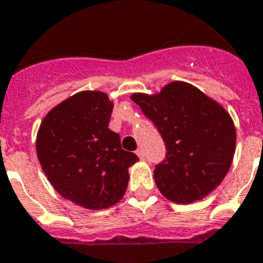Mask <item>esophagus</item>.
Wrapping results in <instances>:
<instances>
[{
	"label": "esophagus",
	"mask_w": 263,
	"mask_h": 263,
	"mask_svg": "<svg viewBox=\"0 0 263 263\" xmlns=\"http://www.w3.org/2000/svg\"><path fill=\"white\" fill-rule=\"evenodd\" d=\"M136 155H138L140 159H144V153H143L142 148H138V150H136Z\"/></svg>",
	"instance_id": "1"
}]
</instances>
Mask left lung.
<instances>
[{"label": "left lung", "instance_id": "8db88e82", "mask_svg": "<svg viewBox=\"0 0 263 263\" xmlns=\"http://www.w3.org/2000/svg\"><path fill=\"white\" fill-rule=\"evenodd\" d=\"M131 100L165 142L166 157L154 170L159 192L173 202L191 204L216 189L235 154V125L227 110L180 81L158 95L135 93Z\"/></svg>", "mask_w": 263, "mask_h": 263}]
</instances>
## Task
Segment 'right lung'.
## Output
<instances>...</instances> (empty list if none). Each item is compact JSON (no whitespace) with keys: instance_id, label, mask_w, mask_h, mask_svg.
I'll use <instances>...</instances> for the list:
<instances>
[{"instance_id":"right-lung-1","label":"right lung","mask_w":263,"mask_h":263,"mask_svg":"<svg viewBox=\"0 0 263 263\" xmlns=\"http://www.w3.org/2000/svg\"><path fill=\"white\" fill-rule=\"evenodd\" d=\"M112 109L105 93L80 91L47 113L37 131L36 153L47 180L83 208L97 211L120 201L128 167L139 161L108 128Z\"/></svg>"}]
</instances>
